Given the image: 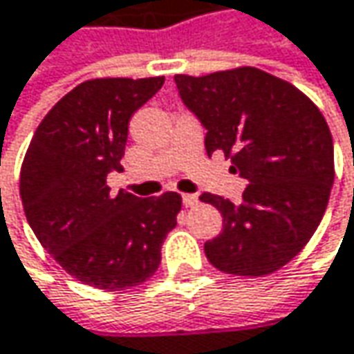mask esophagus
I'll list each match as a JSON object with an SVG mask.
<instances>
[{"label": "esophagus", "instance_id": "esophagus-1", "mask_svg": "<svg viewBox=\"0 0 354 354\" xmlns=\"http://www.w3.org/2000/svg\"><path fill=\"white\" fill-rule=\"evenodd\" d=\"M182 203H184V207L192 209V207L198 205V196H196V194H184V196H182Z\"/></svg>", "mask_w": 354, "mask_h": 354}]
</instances>
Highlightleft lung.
Wrapping results in <instances>:
<instances>
[{
  "instance_id": "1",
  "label": "left lung",
  "mask_w": 354,
  "mask_h": 354,
  "mask_svg": "<svg viewBox=\"0 0 354 354\" xmlns=\"http://www.w3.org/2000/svg\"><path fill=\"white\" fill-rule=\"evenodd\" d=\"M184 105L207 129V153L223 151L249 182L241 203L201 194L223 214L205 243L209 261L233 275H268L310 241L335 182L326 119L294 84L253 66L174 77Z\"/></svg>"
}]
</instances>
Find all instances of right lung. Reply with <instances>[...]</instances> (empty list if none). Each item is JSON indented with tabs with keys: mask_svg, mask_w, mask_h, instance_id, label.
<instances>
[{
	"mask_svg": "<svg viewBox=\"0 0 354 354\" xmlns=\"http://www.w3.org/2000/svg\"><path fill=\"white\" fill-rule=\"evenodd\" d=\"M164 84L151 79H93L64 95L38 125L19 172L26 218L42 247L79 281L117 292L151 277L182 198L164 192L113 194L131 115Z\"/></svg>",
	"mask_w": 354,
	"mask_h": 354,
	"instance_id": "add662e5",
	"label": "right lung"
}]
</instances>
